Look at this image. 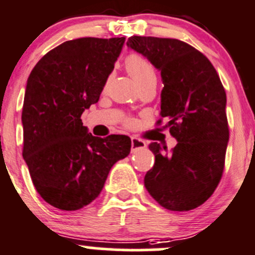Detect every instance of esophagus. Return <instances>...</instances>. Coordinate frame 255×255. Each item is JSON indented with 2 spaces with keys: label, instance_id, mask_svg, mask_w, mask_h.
Masks as SVG:
<instances>
[{
  "label": "esophagus",
  "instance_id": "obj_1",
  "mask_svg": "<svg viewBox=\"0 0 255 255\" xmlns=\"http://www.w3.org/2000/svg\"><path fill=\"white\" fill-rule=\"evenodd\" d=\"M146 147V142L144 140H141V139L136 138V136H132V151L136 150H140V149H145Z\"/></svg>",
  "mask_w": 255,
  "mask_h": 255
}]
</instances>
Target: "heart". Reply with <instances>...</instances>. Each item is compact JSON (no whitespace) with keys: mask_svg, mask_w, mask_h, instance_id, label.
<instances>
[{"mask_svg":"<svg viewBox=\"0 0 255 255\" xmlns=\"http://www.w3.org/2000/svg\"><path fill=\"white\" fill-rule=\"evenodd\" d=\"M126 69L139 86L146 82H156V69L149 59L140 54L132 53L126 58Z\"/></svg>","mask_w":255,"mask_h":255,"instance_id":"obj_1","label":"heart"}]
</instances>
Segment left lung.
Here are the masks:
<instances>
[{
    "instance_id": "8db88e82",
    "label": "left lung",
    "mask_w": 255,
    "mask_h": 255,
    "mask_svg": "<svg viewBox=\"0 0 255 255\" xmlns=\"http://www.w3.org/2000/svg\"><path fill=\"white\" fill-rule=\"evenodd\" d=\"M127 46L161 71V116L178 141L169 153L157 142L149 145L155 164L144 185L166 209H194L211 197L223 175L229 141L225 89L208 58L185 42L132 36Z\"/></svg>"
}]
</instances>
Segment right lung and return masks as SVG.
<instances>
[{
	"instance_id": "right-lung-1",
	"label": "right lung",
	"mask_w": 255,
	"mask_h": 255,
	"mask_svg": "<svg viewBox=\"0 0 255 255\" xmlns=\"http://www.w3.org/2000/svg\"><path fill=\"white\" fill-rule=\"evenodd\" d=\"M125 40L66 41L43 55L27 78L23 157L41 197L61 211L96 200L111 167L130 152L129 136H93L81 120L99 100Z\"/></svg>"
}]
</instances>
